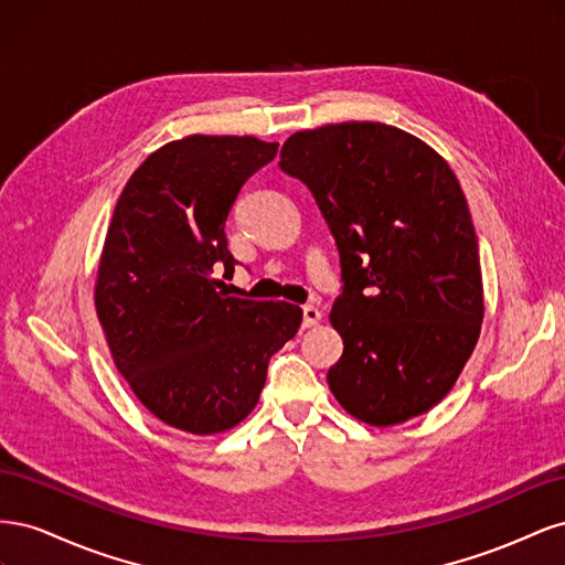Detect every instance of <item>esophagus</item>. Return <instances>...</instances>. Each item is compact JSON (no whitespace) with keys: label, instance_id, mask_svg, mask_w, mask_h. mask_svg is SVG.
Wrapping results in <instances>:
<instances>
[{"label":"esophagus","instance_id":"esophagus-1","mask_svg":"<svg viewBox=\"0 0 565 565\" xmlns=\"http://www.w3.org/2000/svg\"><path fill=\"white\" fill-rule=\"evenodd\" d=\"M322 313L316 309V306H303V328H316Z\"/></svg>","mask_w":565,"mask_h":565}]
</instances>
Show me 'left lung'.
I'll use <instances>...</instances> for the list:
<instances>
[{
    "instance_id": "left-lung-1",
    "label": "left lung",
    "mask_w": 565,
    "mask_h": 565,
    "mask_svg": "<svg viewBox=\"0 0 565 565\" xmlns=\"http://www.w3.org/2000/svg\"><path fill=\"white\" fill-rule=\"evenodd\" d=\"M278 164L309 185L339 249L334 398L370 426L429 413L465 370L486 311L478 241L450 164L382 122L297 131Z\"/></svg>"
}]
</instances>
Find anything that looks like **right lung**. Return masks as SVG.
Returning a JSON list of instances; mask_svg holds the SVG:
<instances>
[{"label":"right lung","mask_w":565,"mask_h":565,"mask_svg":"<svg viewBox=\"0 0 565 565\" xmlns=\"http://www.w3.org/2000/svg\"><path fill=\"white\" fill-rule=\"evenodd\" d=\"M256 136L191 134L143 160L119 195L98 259L94 306L113 363L150 415L212 436L259 403L270 355L301 309L226 297L235 270L226 218L243 183L276 158Z\"/></svg>","instance_id":"right-lung-1"}]
</instances>
